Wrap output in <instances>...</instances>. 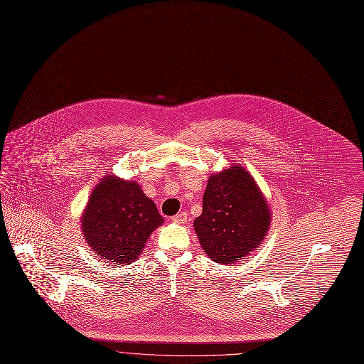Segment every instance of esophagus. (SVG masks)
I'll use <instances>...</instances> for the list:
<instances>
[{"label":"esophagus","instance_id":"obj_1","mask_svg":"<svg viewBox=\"0 0 364 364\" xmlns=\"http://www.w3.org/2000/svg\"><path fill=\"white\" fill-rule=\"evenodd\" d=\"M171 220H173L174 223H177V224H184V223L187 221V213H186V211H181V213L176 214Z\"/></svg>","mask_w":364,"mask_h":364}]
</instances>
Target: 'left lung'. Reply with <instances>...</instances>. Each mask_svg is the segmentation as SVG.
<instances>
[{
  "label": "left lung",
  "mask_w": 364,
  "mask_h": 364,
  "mask_svg": "<svg viewBox=\"0 0 364 364\" xmlns=\"http://www.w3.org/2000/svg\"><path fill=\"white\" fill-rule=\"evenodd\" d=\"M269 224V205L243 167L232 166L208 178L194 230L211 260L230 264L250 255L263 241Z\"/></svg>",
  "instance_id": "8db88e82"
}]
</instances>
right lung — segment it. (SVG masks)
Masks as SVG:
<instances>
[{"instance_id": "1", "label": "right lung", "mask_w": 364, "mask_h": 364, "mask_svg": "<svg viewBox=\"0 0 364 364\" xmlns=\"http://www.w3.org/2000/svg\"><path fill=\"white\" fill-rule=\"evenodd\" d=\"M81 221L95 255L123 266L137 260L164 218L137 183L105 176L91 193Z\"/></svg>"}]
</instances>
